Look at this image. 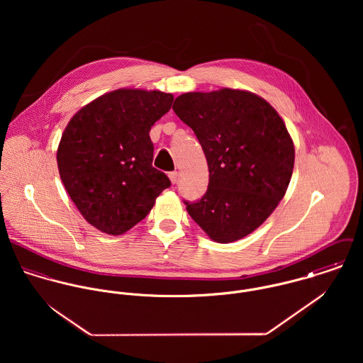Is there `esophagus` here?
Segmentation results:
<instances>
[{
	"instance_id": "esophagus-1",
	"label": "esophagus",
	"mask_w": 363,
	"mask_h": 363,
	"mask_svg": "<svg viewBox=\"0 0 363 363\" xmlns=\"http://www.w3.org/2000/svg\"><path fill=\"white\" fill-rule=\"evenodd\" d=\"M169 179H170L172 184H176L179 182V173L177 172H170L169 173Z\"/></svg>"
}]
</instances>
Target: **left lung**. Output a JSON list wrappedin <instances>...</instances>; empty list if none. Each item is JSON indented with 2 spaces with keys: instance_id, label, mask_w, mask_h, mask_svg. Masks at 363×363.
I'll return each instance as SVG.
<instances>
[{
  "instance_id": "8db88e82",
  "label": "left lung",
  "mask_w": 363,
  "mask_h": 363,
  "mask_svg": "<svg viewBox=\"0 0 363 363\" xmlns=\"http://www.w3.org/2000/svg\"><path fill=\"white\" fill-rule=\"evenodd\" d=\"M173 110L197 135L209 170L207 193L184 200L187 212L218 243L250 235L292 177L295 148L284 120L262 98L229 88L183 94Z\"/></svg>"
}]
</instances>
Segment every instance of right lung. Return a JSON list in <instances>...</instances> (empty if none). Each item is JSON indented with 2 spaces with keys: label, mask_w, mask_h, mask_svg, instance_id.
<instances>
[{
  "label": "right lung",
  "mask_w": 363,
  "mask_h": 363,
  "mask_svg": "<svg viewBox=\"0 0 363 363\" xmlns=\"http://www.w3.org/2000/svg\"><path fill=\"white\" fill-rule=\"evenodd\" d=\"M172 102L173 95L160 91L117 89L67 124L57 150L60 177L75 207L101 232H127L170 187L152 166L150 131Z\"/></svg>",
  "instance_id": "add662e5"
}]
</instances>
